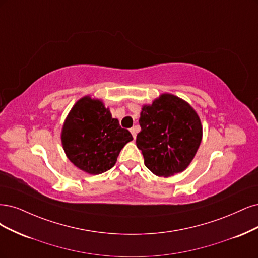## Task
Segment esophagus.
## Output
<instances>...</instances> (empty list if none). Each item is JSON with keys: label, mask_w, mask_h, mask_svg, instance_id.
<instances>
[{"label": "esophagus", "mask_w": 258, "mask_h": 258, "mask_svg": "<svg viewBox=\"0 0 258 258\" xmlns=\"http://www.w3.org/2000/svg\"><path fill=\"white\" fill-rule=\"evenodd\" d=\"M131 133H132V135H133V138H136V127H132L131 130Z\"/></svg>", "instance_id": "34e87169"}]
</instances>
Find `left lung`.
Wrapping results in <instances>:
<instances>
[{
	"label": "left lung",
	"instance_id": "obj_1",
	"mask_svg": "<svg viewBox=\"0 0 258 258\" xmlns=\"http://www.w3.org/2000/svg\"><path fill=\"white\" fill-rule=\"evenodd\" d=\"M136 145L146 167L159 177L183 171L202 143L203 127L195 110L183 99L163 94L140 113Z\"/></svg>",
	"mask_w": 258,
	"mask_h": 258
}]
</instances>
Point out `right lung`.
Here are the masks:
<instances>
[{"mask_svg":"<svg viewBox=\"0 0 258 258\" xmlns=\"http://www.w3.org/2000/svg\"><path fill=\"white\" fill-rule=\"evenodd\" d=\"M69 160L81 170L99 174L112 168L122 148L133 140L98 99L82 97L70 111L62 130Z\"/></svg>","mask_w":258,"mask_h":258,"instance_id":"obj_1","label":"right lung"}]
</instances>
